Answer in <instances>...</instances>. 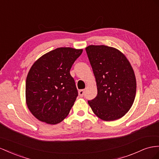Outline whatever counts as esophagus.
<instances>
[{
    "instance_id": "esophagus-1",
    "label": "esophagus",
    "mask_w": 159,
    "mask_h": 159,
    "mask_svg": "<svg viewBox=\"0 0 159 159\" xmlns=\"http://www.w3.org/2000/svg\"><path fill=\"white\" fill-rule=\"evenodd\" d=\"M84 92H85L84 89H80V90H79L78 93H79V95H80V97H83L84 94Z\"/></svg>"
}]
</instances>
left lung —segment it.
<instances>
[{"label":"left lung","instance_id":"obj_1","mask_svg":"<svg viewBox=\"0 0 159 159\" xmlns=\"http://www.w3.org/2000/svg\"><path fill=\"white\" fill-rule=\"evenodd\" d=\"M85 51L98 87L97 96L88 104L103 120L121 118L130 109L136 96V77L130 63L120 51L111 47L89 45Z\"/></svg>","mask_w":159,"mask_h":159}]
</instances>
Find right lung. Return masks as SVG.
<instances>
[{"instance_id": "add662e5", "label": "right lung", "mask_w": 159, "mask_h": 159, "mask_svg": "<svg viewBox=\"0 0 159 159\" xmlns=\"http://www.w3.org/2000/svg\"><path fill=\"white\" fill-rule=\"evenodd\" d=\"M82 51L57 48L33 64L27 77L25 97L29 110L39 120L56 124L69 114L78 95L70 71Z\"/></svg>"}]
</instances>
